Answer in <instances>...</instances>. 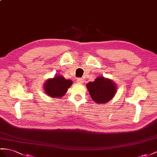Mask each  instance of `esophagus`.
<instances>
[{"mask_svg":"<svg viewBox=\"0 0 157 157\" xmlns=\"http://www.w3.org/2000/svg\"><path fill=\"white\" fill-rule=\"evenodd\" d=\"M77 82L78 83H82L83 82V79H82V78H78L77 79Z\"/></svg>","mask_w":157,"mask_h":157,"instance_id":"obj_1","label":"esophagus"}]
</instances>
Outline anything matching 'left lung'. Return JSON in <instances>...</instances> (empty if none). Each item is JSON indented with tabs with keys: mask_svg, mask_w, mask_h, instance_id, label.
<instances>
[{
	"mask_svg": "<svg viewBox=\"0 0 157 157\" xmlns=\"http://www.w3.org/2000/svg\"><path fill=\"white\" fill-rule=\"evenodd\" d=\"M87 90L94 101L104 104L113 98L117 93V85L111 79L99 76L94 82L86 84Z\"/></svg>",
	"mask_w": 157,
	"mask_h": 157,
	"instance_id": "8db88e82",
	"label": "left lung"
}]
</instances>
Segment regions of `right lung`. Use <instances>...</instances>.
Instances as JSON below:
<instances>
[{"mask_svg":"<svg viewBox=\"0 0 157 157\" xmlns=\"http://www.w3.org/2000/svg\"><path fill=\"white\" fill-rule=\"evenodd\" d=\"M71 85V80L65 79L62 75H56L53 78L46 80L44 83V90L49 97L61 98Z\"/></svg>","mask_w":157,"mask_h":157,"instance_id":"1","label":"right lung"}]
</instances>
